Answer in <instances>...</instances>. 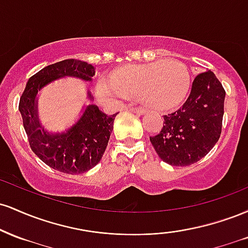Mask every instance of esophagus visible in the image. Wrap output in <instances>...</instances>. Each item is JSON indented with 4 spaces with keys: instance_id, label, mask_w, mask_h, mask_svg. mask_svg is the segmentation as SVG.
<instances>
[{
    "instance_id": "esophagus-1",
    "label": "esophagus",
    "mask_w": 248,
    "mask_h": 248,
    "mask_svg": "<svg viewBox=\"0 0 248 248\" xmlns=\"http://www.w3.org/2000/svg\"><path fill=\"white\" fill-rule=\"evenodd\" d=\"M126 110L136 113V114H143V113L146 112V110H144V108H141V107H127Z\"/></svg>"
}]
</instances>
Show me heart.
I'll return each instance as SVG.
<instances>
[{"mask_svg": "<svg viewBox=\"0 0 248 248\" xmlns=\"http://www.w3.org/2000/svg\"><path fill=\"white\" fill-rule=\"evenodd\" d=\"M190 73L184 62L169 59L152 64L135 65L119 71L110 84L100 82L99 96L102 100L115 101L139 96L154 109H169L182 101L189 88Z\"/></svg>", "mask_w": 248, "mask_h": 248, "instance_id": "1", "label": "heart"}]
</instances>
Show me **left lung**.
Instances as JSON below:
<instances>
[{
	"instance_id": "obj_1",
	"label": "left lung",
	"mask_w": 248,
	"mask_h": 248,
	"mask_svg": "<svg viewBox=\"0 0 248 248\" xmlns=\"http://www.w3.org/2000/svg\"><path fill=\"white\" fill-rule=\"evenodd\" d=\"M225 90L211 71L199 73L183 106L164 115L163 127L150 142L161 160L186 167L203 158L220 138Z\"/></svg>"
}]
</instances>
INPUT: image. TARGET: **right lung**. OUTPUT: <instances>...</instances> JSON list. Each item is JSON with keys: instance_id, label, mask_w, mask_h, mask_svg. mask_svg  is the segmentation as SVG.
I'll list each match as a JSON object with an SVG mask.
<instances>
[{"instance_id": "1", "label": "right lung", "mask_w": 248, "mask_h": 248, "mask_svg": "<svg viewBox=\"0 0 248 248\" xmlns=\"http://www.w3.org/2000/svg\"><path fill=\"white\" fill-rule=\"evenodd\" d=\"M94 75L93 65L77 59H65L44 67L31 77L19 99L18 109L31 150L45 164L61 172L78 175L88 171L100 162L118 113L107 115L98 106L91 104L69 130L50 134L39 124L36 95L38 91L58 78L76 77L91 81ZM88 98L93 99L90 92Z\"/></svg>"}]
</instances>
